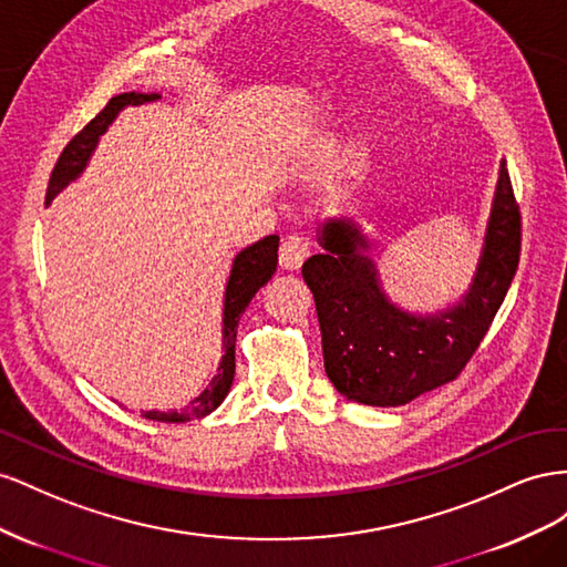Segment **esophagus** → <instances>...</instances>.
I'll list each match as a JSON object with an SVG mask.
<instances>
[{
  "instance_id": "obj_1",
  "label": "esophagus",
  "mask_w": 567,
  "mask_h": 567,
  "mask_svg": "<svg viewBox=\"0 0 567 567\" xmlns=\"http://www.w3.org/2000/svg\"><path fill=\"white\" fill-rule=\"evenodd\" d=\"M309 254H311L309 237L289 235L280 247V266L285 270H299L306 258H309Z\"/></svg>"
}]
</instances>
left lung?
I'll return each mask as SVG.
<instances>
[{
    "label": "left lung",
    "mask_w": 567,
    "mask_h": 567,
    "mask_svg": "<svg viewBox=\"0 0 567 567\" xmlns=\"http://www.w3.org/2000/svg\"><path fill=\"white\" fill-rule=\"evenodd\" d=\"M322 254L303 264L334 390L365 406H403L456 380L487 334L520 261V208L501 161L473 282L458 303L430 316L399 309L382 292L368 239L351 218L318 230Z\"/></svg>",
    "instance_id": "left-lung-1"
}]
</instances>
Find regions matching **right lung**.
<instances>
[{"instance_id":"add662e5","label":"right lung","mask_w":567,"mask_h":567,"mask_svg":"<svg viewBox=\"0 0 567 567\" xmlns=\"http://www.w3.org/2000/svg\"><path fill=\"white\" fill-rule=\"evenodd\" d=\"M158 100V94H142V92H123L111 96L109 104L96 113V116L80 131L61 152L56 166L52 171L50 185H47V204H50L56 194L73 183L75 177L85 171L87 161L96 147V142L106 133V127L125 106H140L144 102ZM278 235H268L264 239L254 241L251 247L241 249L235 261L228 285H225V299H223V355L218 363V373L206 390L192 399L183 411H147L144 417L158 420V423H187L192 417H204L216 411L223 399L228 396L233 380H235V342H237V326L241 313L247 311L249 301L256 297L270 278L275 268H278Z\"/></svg>"}]
</instances>
